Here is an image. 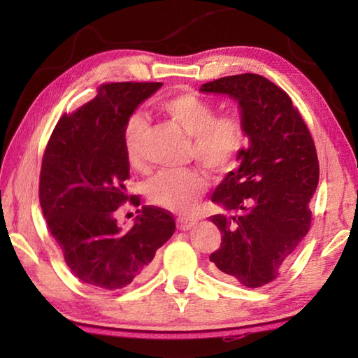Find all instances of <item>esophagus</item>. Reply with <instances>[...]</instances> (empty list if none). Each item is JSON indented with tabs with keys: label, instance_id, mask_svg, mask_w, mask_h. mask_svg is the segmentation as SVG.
<instances>
[{
	"label": "esophagus",
	"instance_id": "esophagus-1",
	"mask_svg": "<svg viewBox=\"0 0 358 358\" xmlns=\"http://www.w3.org/2000/svg\"><path fill=\"white\" fill-rule=\"evenodd\" d=\"M194 224H196V220H192V217H178L177 220V226L180 230H189L194 227Z\"/></svg>",
	"mask_w": 358,
	"mask_h": 358
}]
</instances>
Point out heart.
<instances>
[{
	"mask_svg": "<svg viewBox=\"0 0 358 358\" xmlns=\"http://www.w3.org/2000/svg\"><path fill=\"white\" fill-rule=\"evenodd\" d=\"M159 112L191 137L189 157L215 175L238 164L248 147V128L238 113L217 115V108L196 93H178L159 102ZM147 120L132 115L123 132L124 155L134 169L143 167ZM207 189V180L196 169L162 171L148 181L147 196L157 207L175 213L189 211Z\"/></svg>",
	"mask_w": 358,
	"mask_h": 358,
	"instance_id": "b5f03b06",
	"label": "heart"
}]
</instances>
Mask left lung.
<instances>
[{
  "mask_svg": "<svg viewBox=\"0 0 358 358\" xmlns=\"http://www.w3.org/2000/svg\"><path fill=\"white\" fill-rule=\"evenodd\" d=\"M201 92L237 99L250 137L240 167L211 197L226 213L210 216L221 232V246L210 260L222 280L262 287L276 280L311 227L316 145L289 94L268 78L221 77Z\"/></svg>",
  "mask_w": 358,
  "mask_h": 358,
  "instance_id": "left-lung-1",
  "label": "left lung"
}]
</instances>
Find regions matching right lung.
I'll list each match as a JSON object with an SVG mask.
<instances>
[{"label": "right lung", "instance_id": "obj_1", "mask_svg": "<svg viewBox=\"0 0 358 358\" xmlns=\"http://www.w3.org/2000/svg\"><path fill=\"white\" fill-rule=\"evenodd\" d=\"M159 82L104 83L98 94L53 129L42 157L39 201L52 237L72 275L88 286L117 290L148 276L156 251L172 237L171 211L143 205L134 226H118V207L141 197L126 194L129 162L123 132L136 107Z\"/></svg>", "mask_w": 358, "mask_h": 358}]
</instances>
